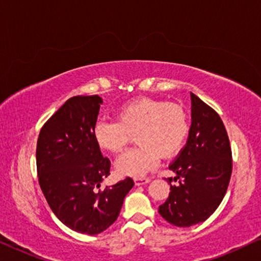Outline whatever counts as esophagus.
I'll list each match as a JSON object with an SVG mask.
<instances>
[{
  "instance_id": "34e87169",
  "label": "esophagus",
  "mask_w": 261,
  "mask_h": 261,
  "mask_svg": "<svg viewBox=\"0 0 261 261\" xmlns=\"http://www.w3.org/2000/svg\"><path fill=\"white\" fill-rule=\"evenodd\" d=\"M135 185H144V184H147L151 181L149 178H135Z\"/></svg>"
}]
</instances>
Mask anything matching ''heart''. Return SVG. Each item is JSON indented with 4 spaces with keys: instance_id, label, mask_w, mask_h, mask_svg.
I'll list each match as a JSON object with an SVG mask.
<instances>
[{
    "instance_id": "heart-1",
    "label": "heart",
    "mask_w": 261,
    "mask_h": 261,
    "mask_svg": "<svg viewBox=\"0 0 261 261\" xmlns=\"http://www.w3.org/2000/svg\"><path fill=\"white\" fill-rule=\"evenodd\" d=\"M190 130L188 114L179 105L139 97L117 109V121H99L94 128L96 144L113 154L122 153L135 135L138 147L120 156L116 169L144 177L158 165L160 155L171 158L184 147Z\"/></svg>"
}]
</instances>
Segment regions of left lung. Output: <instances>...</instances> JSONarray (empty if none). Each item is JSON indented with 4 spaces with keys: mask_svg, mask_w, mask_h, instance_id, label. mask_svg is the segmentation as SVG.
Segmentation results:
<instances>
[{
    "mask_svg": "<svg viewBox=\"0 0 261 261\" xmlns=\"http://www.w3.org/2000/svg\"><path fill=\"white\" fill-rule=\"evenodd\" d=\"M192 123L187 145L169 169L177 173L159 214L177 227L203 222L217 209L231 176V148L219 114L191 92Z\"/></svg>",
    "mask_w": 261,
    "mask_h": 261,
    "instance_id": "obj_1",
    "label": "left lung"
}]
</instances>
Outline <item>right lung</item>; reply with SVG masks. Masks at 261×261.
Segmentation results:
<instances>
[{"instance_id":"add662e5","label":"right lung","mask_w":261,"mask_h":261,"mask_svg":"<svg viewBox=\"0 0 261 261\" xmlns=\"http://www.w3.org/2000/svg\"><path fill=\"white\" fill-rule=\"evenodd\" d=\"M102 98L73 96L42 126L37 142L39 184L49 208L74 231L95 235L117 220L130 177L101 190L110 174L94 138Z\"/></svg>"}]
</instances>
